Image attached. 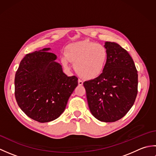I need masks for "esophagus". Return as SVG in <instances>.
<instances>
[{"instance_id":"esophagus-1","label":"esophagus","mask_w":156,"mask_h":156,"mask_svg":"<svg viewBox=\"0 0 156 156\" xmlns=\"http://www.w3.org/2000/svg\"><path fill=\"white\" fill-rule=\"evenodd\" d=\"M78 85L79 86H82V85H83V81H82V80H80V79H78Z\"/></svg>"}]
</instances>
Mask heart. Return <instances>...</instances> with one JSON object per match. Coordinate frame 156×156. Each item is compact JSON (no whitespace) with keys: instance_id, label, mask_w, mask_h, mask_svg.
<instances>
[{"instance_id":"1","label":"heart","mask_w":156,"mask_h":156,"mask_svg":"<svg viewBox=\"0 0 156 156\" xmlns=\"http://www.w3.org/2000/svg\"><path fill=\"white\" fill-rule=\"evenodd\" d=\"M108 51L105 46L89 40L72 43L65 49L62 62L69 68V61L74 63L78 74L88 80L98 77L103 71L107 60Z\"/></svg>"}]
</instances>
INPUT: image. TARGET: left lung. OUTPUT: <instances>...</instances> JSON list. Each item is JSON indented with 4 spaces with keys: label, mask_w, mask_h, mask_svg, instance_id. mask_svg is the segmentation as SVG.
I'll return each instance as SVG.
<instances>
[{
    "label": "left lung",
    "mask_w": 156,
    "mask_h": 156,
    "mask_svg": "<svg viewBox=\"0 0 156 156\" xmlns=\"http://www.w3.org/2000/svg\"><path fill=\"white\" fill-rule=\"evenodd\" d=\"M107 60L101 75L84 82L91 113L102 122H115L130 110L137 94L138 74L129 53L115 42L106 41Z\"/></svg>",
    "instance_id": "obj_1"
}]
</instances>
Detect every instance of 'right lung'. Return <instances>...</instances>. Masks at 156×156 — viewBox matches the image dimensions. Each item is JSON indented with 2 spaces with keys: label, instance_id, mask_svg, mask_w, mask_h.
Wrapping results in <instances>:
<instances>
[{
  "label": "right lung",
  "instance_id": "obj_1",
  "mask_svg": "<svg viewBox=\"0 0 156 156\" xmlns=\"http://www.w3.org/2000/svg\"><path fill=\"white\" fill-rule=\"evenodd\" d=\"M44 48L26 55L15 78L16 102L29 117L40 122L58 118L78 86V78L68 76L55 62L57 55Z\"/></svg>",
  "mask_w": 156,
  "mask_h": 156
}]
</instances>
